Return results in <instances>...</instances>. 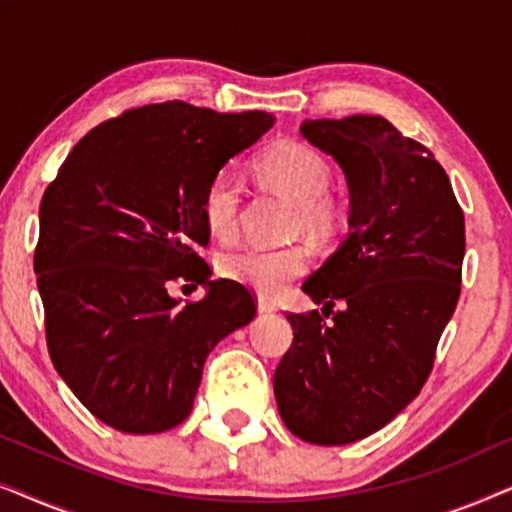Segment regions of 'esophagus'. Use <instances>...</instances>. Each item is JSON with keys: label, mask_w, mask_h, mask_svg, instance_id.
Masks as SVG:
<instances>
[{"label": "esophagus", "mask_w": 512, "mask_h": 512, "mask_svg": "<svg viewBox=\"0 0 512 512\" xmlns=\"http://www.w3.org/2000/svg\"><path fill=\"white\" fill-rule=\"evenodd\" d=\"M258 312H261V314H270V312H275V305H272V300L258 296Z\"/></svg>", "instance_id": "1"}]
</instances>
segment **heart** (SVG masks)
Wrapping results in <instances>:
<instances>
[{
    "mask_svg": "<svg viewBox=\"0 0 512 512\" xmlns=\"http://www.w3.org/2000/svg\"><path fill=\"white\" fill-rule=\"evenodd\" d=\"M256 170L265 184L296 202V226L310 237H326L335 228L340 207L326 193L331 181V167L317 151L300 142H279L258 158ZM242 207V179L235 172L223 170L209 179L202 195V216L209 233L219 240H230L237 233ZM307 268L303 247H240L221 256L223 275L251 286L261 293L282 291L291 279Z\"/></svg>",
    "mask_w": 512,
    "mask_h": 512,
    "instance_id": "obj_1",
    "label": "heart"
}]
</instances>
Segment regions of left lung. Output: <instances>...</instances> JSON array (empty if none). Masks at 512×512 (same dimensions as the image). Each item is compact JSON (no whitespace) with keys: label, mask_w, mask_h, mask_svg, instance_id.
<instances>
[{"label":"left lung","mask_w":512,"mask_h":512,"mask_svg":"<svg viewBox=\"0 0 512 512\" xmlns=\"http://www.w3.org/2000/svg\"><path fill=\"white\" fill-rule=\"evenodd\" d=\"M300 135L345 172L349 230L303 284L321 312L286 314L293 342L272 382L293 436L347 445L422 391L459 300L464 212L433 153L387 118H319Z\"/></svg>","instance_id":"left-lung-1"}]
</instances>
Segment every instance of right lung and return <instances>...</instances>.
<instances>
[{
  "label": "right lung",
  "mask_w": 512,
  "mask_h": 512,
  "mask_svg": "<svg viewBox=\"0 0 512 512\" xmlns=\"http://www.w3.org/2000/svg\"><path fill=\"white\" fill-rule=\"evenodd\" d=\"M265 111L146 104L69 151L39 207L34 272L46 342L74 396L111 429L160 433L193 410L209 352L256 317L233 279H209L202 195L272 128ZM208 293L181 306L169 284Z\"/></svg>",
  "instance_id": "1"
}]
</instances>
